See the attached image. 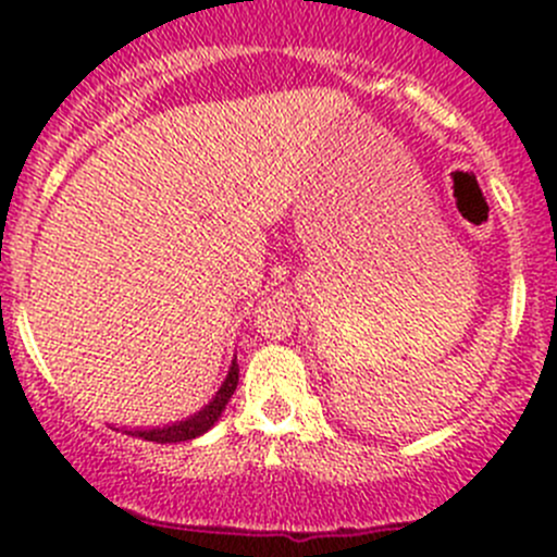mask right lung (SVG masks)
Here are the masks:
<instances>
[{
	"label": "right lung",
	"mask_w": 557,
	"mask_h": 557,
	"mask_svg": "<svg viewBox=\"0 0 557 557\" xmlns=\"http://www.w3.org/2000/svg\"><path fill=\"white\" fill-rule=\"evenodd\" d=\"M237 383H239V367H237V361H232L226 383L221 385V391L215 393V398H212L205 409H199V412L190 414V418L180 420V423L164 425V429H134V431H128V434L139 436V440H148V442H161V445H166V442L196 440V436H201L205 431H210L212 425L218 423L221 412L226 409L228 398H232L234 391H237Z\"/></svg>",
	"instance_id": "right-lung-1"
}]
</instances>
